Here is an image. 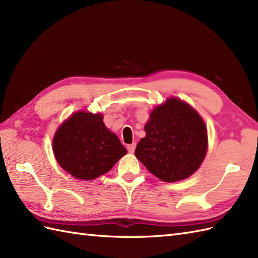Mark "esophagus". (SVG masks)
<instances>
[{
	"label": "esophagus",
	"instance_id": "obj_1",
	"mask_svg": "<svg viewBox=\"0 0 258 258\" xmlns=\"http://www.w3.org/2000/svg\"><path fill=\"white\" fill-rule=\"evenodd\" d=\"M135 147H136V144H135V143L131 144V145H127V151H128L130 153H133V152L135 151Z\"/></svg>",
	"mask_w": 258,
	"mask_h": 258
}]
</instances>
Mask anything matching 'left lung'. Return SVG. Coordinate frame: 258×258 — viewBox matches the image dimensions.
<instances>
[{"label":"left lung","mask_w":258,"mask_h":258,"mask_svg":"<svg viewBox=\"0 0 258 258\" xmlns=\"http://www.w3.org/2000/svg\"><path fill=\"white\" fill-rule=\"evenodd\" d=\"M146 136L135 150L143 165L164 182L190 176L207 151L205 124L196 111L177 98H168L152 112Z\"/></svg>","instance_id":"obj_1"}]
</instances>
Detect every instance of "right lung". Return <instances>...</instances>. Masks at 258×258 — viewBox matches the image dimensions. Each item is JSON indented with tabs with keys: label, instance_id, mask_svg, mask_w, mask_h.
Instances as JSON below:
<instances>
[{
	"label": "right lung",
	"instance_id": "1",
	"mask_svg": "<svg viewBox=\"0 0 258 258\" xmlns=\"http://www.w3.org/2000/svg\"><path fill=\"white\" fill-rule=\"evenodd\" d=\"M53 152L64 171L80 179L107 173L126 154L117 136L105 127L102 115L86 112L75 113L59 126Z\"/></svg>",
	"mask_w": 258,
	"mask_h": 258
}]
</instances>
